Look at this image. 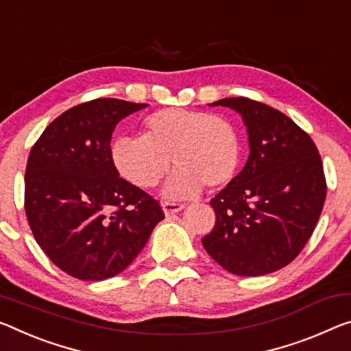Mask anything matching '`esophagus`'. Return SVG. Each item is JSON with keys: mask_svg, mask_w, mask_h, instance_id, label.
<instances>
[{"mask_svg": "<svg viewBox=\"0 0 351 351\" xmlns=\"http://www.w3.org/2000/svg\"><path fill=\"white\" fill-rule=\"evenodd\" d=\"M162 210L165 215H171V214H176L180 213L181 209H184V204H180V203H170V202H164L162 204Z\"/></svg>", "mask_w": 351, "mask_h": 351, "instance_id": "34e87169", "label": "esophagus"}]
</instances>
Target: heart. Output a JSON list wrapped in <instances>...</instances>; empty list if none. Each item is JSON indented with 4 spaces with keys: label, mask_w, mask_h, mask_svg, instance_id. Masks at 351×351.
<instances>
[{
    "label": "heart",
    "mask_w": 351,
    "mask_h": 351,
    "mask_svg": "<svg viewBox=\"0 0 351 351\" xmlns=\"http://www.w3.org/2000/svg\"><path fill=\"white\" fill-rule=\"evenodd\" d=\"M142 137H119L110 147L115 170L131 184L148 189L176 167L164 197L191 198L204 186L219 189L234 178L241 156L236 126L203 110L167 108L147 117Z\"/></svg>",
    "instance_id": "heart-1"
}]
</instances>
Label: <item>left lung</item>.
Wrapping results in <instances>:
<instances>
[{
    "label": "left lung",
    "instance_id": "8db88e82",
    "mask_svg": "<svg viewBox=\"0 0 351 351\" xmlns=\"http://www.w3.org/2000/svg\"><path fill=\"white\" fill-rule=\"evenodd\" d=\"M209 106L242 117L250 154L241 173L210 199L215 226L202 239L203 247L232 275L271 274L297 258L319 221L326 197L319 149L270 106L245 97Z\"/></svg>",
    "mask_w": 351,
    "mask_h": 351
}]
</instances>
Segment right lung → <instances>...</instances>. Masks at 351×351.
Wrapping results in <instances>:
<instances>
[{"label":"right lung","mask_w":351,"mask_h":351,"mask_svg":"<svg viewBox=\"0 0 351 351\" xmlns=\"http://www.w3.org/2000/svg\"><path fill=\"white\" fill-rule=\"evenodd\" d=\"M147 106L117 98L77 104L47 126L27 158L25 210L32 234L77 280L119 275L164 219L159 203L120 178L110 159L117 123Z\"/></svg>","instance_id":"right-lung-1"}]
</instances>
